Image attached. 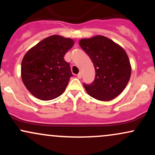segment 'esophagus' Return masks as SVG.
<instances>
[{
	"label": "esophagus",
	"mask_w": 155,
	"mask_h": 155,
	"mask_svg": "<svg viewBox=\"0 0 155 155\" xmlns=\"http://www.w3.org/2000/svg\"><path fill=\"white\" fill-rule=\"evenodd\" d=\"M81 76H82V74H81V72L79 73V74H77V77L79 78V79H81Z\"/></svg>",
	"instance_id": "1"
}]
</instances>
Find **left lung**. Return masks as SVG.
Segmentation results:
<instances>
[{
    "label": "left lung",
    "mask_w": 155,
    "mask_h": 155,
    "mask_svg": "<svg viewBox=\"0 0 155 155\" xmlns=\"http://www.w3.org/2000/svg\"><path fill=\"white\" fill-rule=\"evenodd\" d=\"M79 45L92 60L95 77L85 90L97 100H113L122 92L131 75V65L127 53L111 39L96 35L79 41Z\"/></svg>",
    "instance_id": "8db88e82"
}]
</instances>
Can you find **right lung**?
Masks as SVG:
<instances>
[{"instance_id": "right-lung-1", "label": "right lung", "mask_w": 155, "mask_h": 155, "mask_svg": "<svg viewBox=\"0 0 155 155\" xmlns=\"http://www.w3.org/2000/svg\"><path fill=\"white\" fill-rule=\"evenodd\" d=\"M74 44L71 38L53 35L41 41L25 54L21 76L32 95L40 100L49 101L63 93L73 76L64 56Z\"/></svg>"}]
</instances>
